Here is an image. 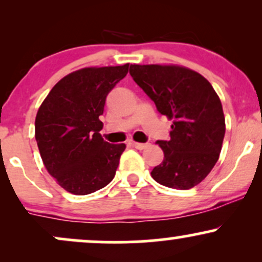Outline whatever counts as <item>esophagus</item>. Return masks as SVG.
<instances>
[{
	"label": "esophagus",
	"mask_w": 262,
	"mask_h": 262,
	"mask_svg": "<svg viewBox=\"0 0 262 262\" xmlns=\"http://www.w3.org/2000/svg\"><path fill=\"white\" fill-rule=\"evenodd\" d=\"M130 144L134 146L135 149H138V150H144V149H146L149 146L148 143L143 144V143H137V141H130Z\"/></svg>",
	"instance_id": "34e87169"
}]
</instances>
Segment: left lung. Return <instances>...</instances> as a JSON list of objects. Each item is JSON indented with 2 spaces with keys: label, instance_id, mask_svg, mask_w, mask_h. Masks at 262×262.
Returning <instances> with one entry per match:
<instances>
[{
  "label": "left lung",
  "instance_id": "8db88e82",
  "mask_svg": "<svg viewBox=\"0 0 262 262\" xmlns=\"http://www.w3.org/2000/svg\"><path fill=\"white\" fill-rule=\"evenodd\" d=\"M129 74L169 119L170 140H158L164 160L151 171L162 186L189 189L218 161L225 118L214 89L201 74L176 65H130Z\"/></svg>",
  "mask_w": 262,
  "mask_h": 262
}]
</instances>
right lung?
<instances>
[{
	"label": "right lung",
	"mask_w": 262,
	"mask_h": 262,
	"mask_svg": "<svg viewBox=\"0 0 262 262\" xmlns=\"http://www.w3.org/2000/svg\"><path fill=\"white\" fill-rule=\"evenodd\" d=\"M129 64L85 68L53 87L35 117V140L45 169L73 194L92 193L113 180L125 144L101 137L106 97Z\"/></svg>",
	"instance_id": "right-lung-1"
}]
</instances>
